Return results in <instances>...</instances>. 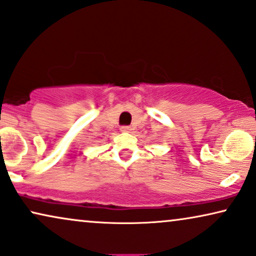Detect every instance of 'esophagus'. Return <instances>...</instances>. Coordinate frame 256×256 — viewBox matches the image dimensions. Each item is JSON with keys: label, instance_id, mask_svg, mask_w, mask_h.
<instances>
[{"label": "esophagus", "instance_id": "esophagus-1", "mask_svg": "<svg viewBox=\"0 0 256 256\" xmlns=\"http://www.w3.org/2000/svg\"><path fill=\"white\" fill-rule=\"evenodd\" d=\"M120 131H122V132H130V131H131V126H128V125L122 126Z\"/></svg>", "mask_w": 256, "mask_h": 256}]
</instances>
